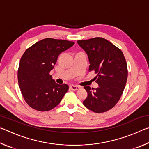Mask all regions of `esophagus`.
I'll list each match as a JSON object with an SVG mask.
<instances>
[{
  "instance_id": "obj_1",
  "label": "esophagus",
  "mask_w": 149,
  "mask_h": 149,
  "mask_svg": "<svg viewBox=\"0 0 149 149\" xmlns=\"http://www.w3.org/2000/svg\"><path fill=\"white\" fill-rule=\"evenodd\" d=\"M70 89H71L73 91H77L78 89H79V86H75V85H70Z\"/></svg>"
}]
</instances>
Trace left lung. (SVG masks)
I'll use <instances>...</instances> for the list:
<instances>
[{"mask_svg":"<svg viewBox=\"0 0 149 149\" xmlns=\"http://www.w3.org/2000/svg\"><path fill=\"white\" fill-rule=\"evenodd\" d=\"M88 55L89 72H95L97 89L85 86L87 97L83 103L95 113L110 110L119 101L127 79V66L122 50L102 37L79 40Z\"/></svg>","mask_w":149,"mask_h":149,"instance_id":"8db88e82","label":"left lung"}]
</instances>
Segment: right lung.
I'll use <instances>...</instances> for the list:
<instances>
[{"label": "right lung", "mask_w": 149, "mask_h": 149, "mask_svg": "<svg viewBox=\"0 0 149 149\" xmlns=\"http://www.w3.org/2000/svg\"><path fill=\"white\" fill-rule=\"evenodd\" d=\"M74 43L46 38L29 47L22 55L17 70L18 84L25 101L33 109L41 112L52 110L68 91V85L55 83L50 72L59 54Z\"/></svg>", "instance_id": "1"}]
</instances>
